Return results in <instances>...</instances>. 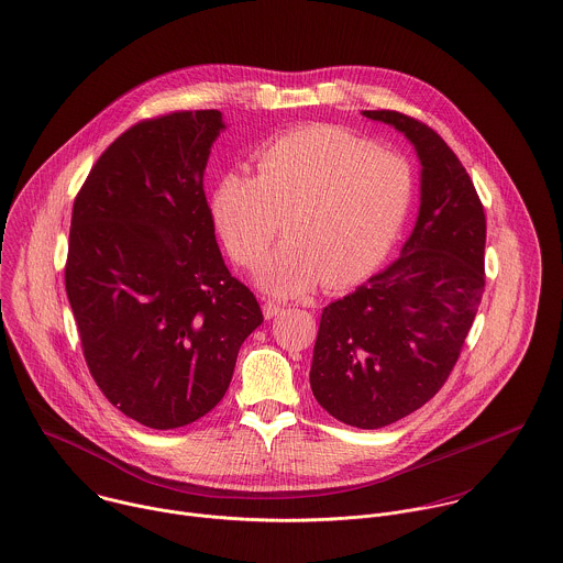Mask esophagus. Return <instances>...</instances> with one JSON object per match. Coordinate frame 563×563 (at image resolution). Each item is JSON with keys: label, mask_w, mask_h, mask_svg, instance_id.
Segmentation results:
<instances>
[{"label": "esophagus", "mask_w": 563, "mask_h": 563, "mask_svg": "<svg viewBox=\"0 0 563 563\" xmlns=\"http://www.w3.org/2000/svg\"><path fill=\"white\" fill-rule=\"evenodd\" d=\"M280 302H276V300H265V305H263V316L267 318V320H272V318H276L278 313H280Z\"/></svg>", "instance_id": "esophagus-1"}]
</instances>
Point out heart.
I'll list each match as a JSON object with an SVG mask.
<instances>
[{
    "mask_svg": "<svg viewBox=\"0 0 563 563\" xmlns=\"http://www.w3.org/2000/svg\"><path fill=\"white\" fill-rule=\"evenodd\" d=\"M415 184L408 164L329 124L269 140L256 175L225 173L212 195L217 230L245 267L256 265L283 228L289 234L256 269L258 285L296 296L320 278L346 287L371 274L397 241Z\"/></svg>",
    "mask_w": 563,
    "mask_h": 563,
    "instance_id": "1",
    "label": "heart"
}]
</instances>
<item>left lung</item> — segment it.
<instances>
[{
    "mask_svg": "<svg viewBox=\"0 0 563 563\" xmlns=\"http://www.w3.org/2000/svg\"><path fill=\"white\" fill-rule=\"evenodd\" d=\"M421 162V206L401 256L324 307L311 390L338 421L377 430L426 406L459 362L485 291L487 219L472 177L428 124L390 109Z\"/></svg>",
    "mask_w": 563,
    "mask_h": 563,
    "instance_id": "1",
    "label": "left lung"
}]
</instances>
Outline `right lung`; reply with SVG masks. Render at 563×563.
I'll return each instance as SVG.
<instances>
[{
  "label": "right lung",
  "mask_w": 563,
  "mask_h": 563,
  "mask_svg": "<svg viewBox=\"0 0 563 563\" xmlns=\"http://www.w3.org/2000/svg\"><path fill=\"white\" fill-rule=\"evenodd\" d=\"M217 109L173 111L115 137L74 199L65 291L102 395L129 419L173 430L225 395L254 294L219 252L203 192Z\"/></svg>",
  "instance_id": "right-lung-1"
}]
</instances>
